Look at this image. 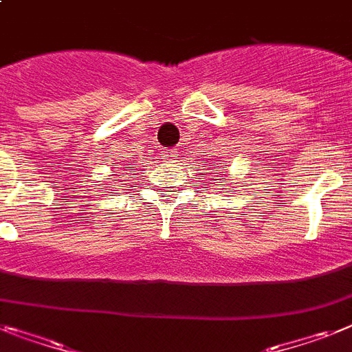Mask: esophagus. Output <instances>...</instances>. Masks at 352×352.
Segmentation results:
<instances>
[{"label": "esophagus", "mask_w": 352, "mask_h": 352, "mask_svg": "<svg viewBox=\"0 0 352 352\" xmlns=\"http://www.w3.org/2000/svg\"><path fill=\"white\" fill-rule=\"evenodd\" d=\"M161 157L164 159L166 162H170V161H173V159L177 157V152H175V150H162Z\"/></svg>", "instance_id": "esophagus-1"}]
</instances>
